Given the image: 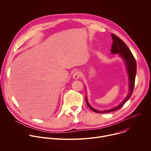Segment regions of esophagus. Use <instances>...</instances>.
<instances>
[{
	"label": "esophagus",
	"mask_w": 151,
	"mask_h": 151,
	"mask_svg": "<svg viewBox=\"0 0 151 151\" xmlns=\"http://www.w3.org/2000/svg\"><path fill=\"white\" fill-rule=\"evenodd\" d=\"M81 75V73L79 71H76L74 73H73V78L74 79H78L80 78Z\"/></svg>",
	"instance_id": "esophagus-1"
}]
</instances>
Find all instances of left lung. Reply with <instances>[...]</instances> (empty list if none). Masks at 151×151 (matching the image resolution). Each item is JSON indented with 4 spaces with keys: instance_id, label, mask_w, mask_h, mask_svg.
Instances as JSON below:
<instances>
[{
    "instance_id": "1",
    "label": "left lung",
    "mask_w": 151,
    "mask_h": 151,
    "mask_svg": "<svg viewBox=\"0 0 151 151\" xmlns=\"http://www.w3.org/2000/svg\"><path fill=\"white\" fill-rule=\"evenodd\" d=\"M111 35L113 41V44H112L110 52L112 54H114V55L119 54V56L121 57L125 62L128 75H129V91L127 95L126 96V97L125 98V99L123 100V101L120 103V104H119V106H117V107L113 109L107 110H104V111H99L92 108L89 105V103L88 102L87 98L85 96L86 103L88 107L93 111L98 113H106L113 112L121 109L123 106V105L125 104V103L128 101L129 98H130V96H132L133 91V89H134V86L135 77L136 75V69H137L136 60L133 55H132L129 48L119 37H118L114 34H111Z\"/></svg>"
}]
</instances>
